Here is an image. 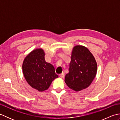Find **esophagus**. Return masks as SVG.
I'll return each mask as SVG.
<instances>
[{"label":"esophagus","instance_id":"obj_1","mask_svg":"<svg viewBox=\"0 0 120 120\" xmlns=\"http://www.w3.org/2000/svg\"><path fill=\"white\" fill-rule=\"evenodd\" d=\"M59 76L61 78H64V73H61V74H60L59 75Z\"/></svg>","mask_w":120,"mask_h":120}]
</instances>
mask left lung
I'll return each instance as SVG.
<instances>
[{
  "label": "left lung",
  "instance_id": "obj_1",
  "mask_svg": "<svg viewBox=\"0 0 120 120\" xmlns=\"http://www.w3.org/2000/svg\"><path fill=\"white\" fill-rule=\"evenodd\" d=\"M69 72L65 82L72 90L80 91L88 88L95 77L97 63L93 55L86 47L76 45L71 53Z\"/></svg>",
  "mask_w": 120,
  "mask_h": 120
}]
</instances>
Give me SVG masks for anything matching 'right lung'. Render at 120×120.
Masks as SVG:
<instances>
[{"instance_id":"obj_1","label":"right lung","mask_w":120,"mask_h":120,"mask_svg":"<svg viewBox=\"0 0 120 120\" xmlns=\"http://www.w3.org/2000/svg\"><path fill=\"white\" fill-rule=\"evenodd\" d=\"M42 48L33 50L24 59L22 73L28 83L39 92L46 90L52 81L58 78L53 66L46 62Z\"/></svg>"}]
</instances>
